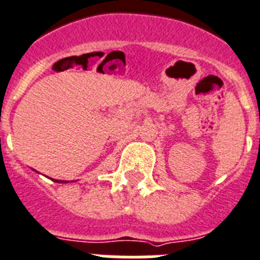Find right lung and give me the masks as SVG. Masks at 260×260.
<instances>
[{"label": "right lung", "mask_w": 260, "mask_h": 260, "mask_svg": "<svg viewBox=\"0 0 260 260\" xmlns=\"http://www.w3.org/2000/svg\"><path fill=\"white\" fill-rule=\"evenodd\" d=\"M55 182H57V183H60V182H61L62 183V180H55Z\"/></svg>", "instance_id": "obj_1"}]
</instances>
